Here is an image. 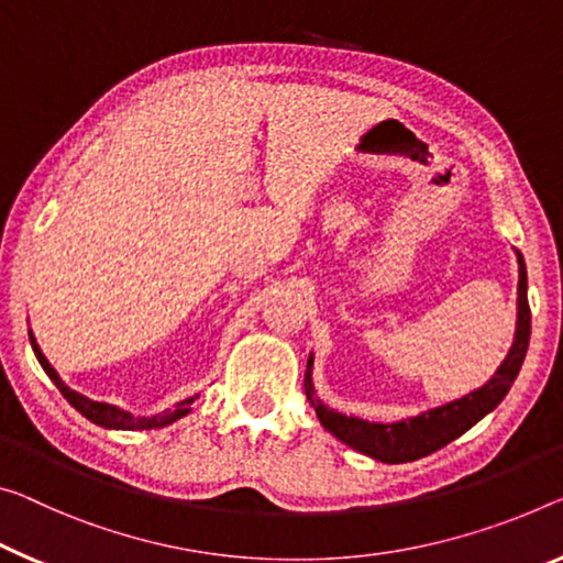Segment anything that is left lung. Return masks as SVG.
Here are the masks:
<instances>
[{
  "instance_id": "8db88e82",
  "label": "left lung",
  "mask_w": 563,
  "mask_h": 563,
  "mask_svg": "<svg viewBox=\"0 0 563 563\" xmlns=\"http://www.w3.org/2000/svg\"><path fill=\"white\" fill-rule=\"evenodd\" d=\"M526 264L523 256L518 254V322H516V340L508 350L506 360L500 362L486 385L481 390L461 397V400L448 402L443 408L428 410L418 415V418L400 420V422H367L360 418H347L322 405V400L314 395V385H311V357L307 360L305 372V393L311 408H314L317 418L322 426L347 443L354 451L365 453L375 461L383 463H408L426 457L430 453L440 451V448L451 443V440L461 438L465 430L473 428L475 422L496 408L504 400L506 393L511 390L518 369L523 365L526 350H529L531 340V309L529 297H526Z\"/></svg>"
}]
</instances>
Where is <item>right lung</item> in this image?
I'll return each mask as SVG.
<instances>
[{
    "label": "right lung",
    "mask_w": 563,
    "mask_h": 563,
    "mask_svg": "<svg viewBox=\"0 0 563 563\" xmlns=\"http://www.w3.org/2000/svg\"><path fill=\"white\" fill-rule=\"evenodd\" d=\"M30 342H32L34 354H37L42 369H45L52 383L57 385V390L63 393L65 400L70 402L77 412H82L85 418L92 420L95 426L110 428V430H151V428L170 426V422H176L178 418H184V415L191 412V402L196 400V397H188V400L178 402L173 410H163V412H158V415H153V418H133L131 412L120 410V408H115V405H106V402L88 400V397L80 395V393H75V390H70V387H67V385L63 383V379H59L55 367H52L49 362L45 360V354H42L40 344H37V340H34V336H32V332H30Z\"/></svg>",
    "instance_id": "add662e5"
}]
</instances>
